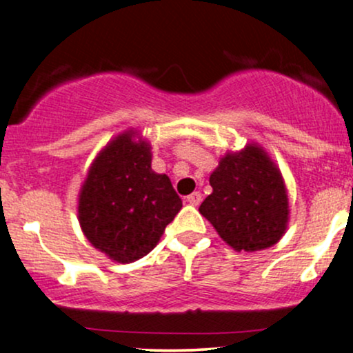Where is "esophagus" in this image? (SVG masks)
<instances>
[{"label": "esophagus", "mask_w": 353, "mask_h": 353, "mask_svg": "<svg viewBox=\"0 0 353 353\" xmlns=\"http://www.w3.org/2000/svg\"><path fill=\"white\" fill-rule=\"evenodd\" d=\"M201 201H202L201 192H192L190 196H188V202L190 205H199Z\"/></svg>", "instance_id": "obj_1"}]
</instances>
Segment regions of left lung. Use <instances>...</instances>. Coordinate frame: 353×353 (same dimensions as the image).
<instances>
[{
	"instance_id": "1",
	"label": "left lung",
	"mask_w": 353,
	"mask_h": 353,
	"mask_svg": "<svg viewBox=\"0 0 353 353\" xmlns=\"http://www.w3.org/2000/svg\"><path fill=\"white\" fill-rule=\"evenodd\" d=\"M212 194L199 212L228 244L254 252L277 244L289 221V199L282 174L264 149L249 144L229 152L210 174Z\"/></svg>"
}]
</instances>
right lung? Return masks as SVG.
I'll use <instances>...</instances> for the list:
<instances>
[{
    "label": "right lung",
    "instance_id": "obj_1",
    "mask_svg": "<svg viewBox=\"0 0 353 353\" xmlns=\"http://www.w3.org/2000/svg\"><path fill=\"white\" fill-rule=\"evenodd\" d=\"M132 137L124 132L99 152L78 205L88 241L121 264L151 252L182 208L171 179L151 169V145Z\"/></svg>",
    "mask_w": 353,
    "mask_h": 353
}]
</instances>
